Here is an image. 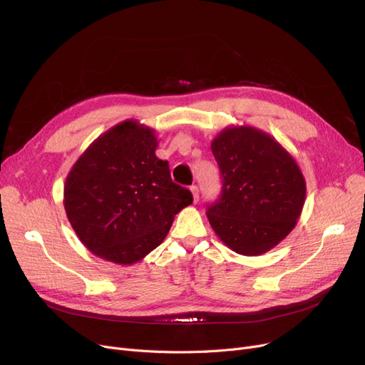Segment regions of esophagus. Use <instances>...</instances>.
Returning <instances> with one entry per match:
<instances>
[{"label":"esophagus","instance_id":"1","mask_svg":"<svg viewBox=\"0 0 365 365\" xmlns=\"http://www.w3.org/2000/svg\"><path fill=\"white\" fill-rule=\"evenodd\" d=\"M190 192H192V200H194V204H197L198 202V200H200V189H198V186H190Z\"/></svg>","mask_w":365,"mask_h":365}]
</instances>
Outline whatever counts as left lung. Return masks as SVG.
Listing matches in <instances>:
<instances>
[{"label":"left lung","mask_w":365,"mask_h":365,"mask_svg":"<svg viewBox=\"0 0 365 365\" xmlns=\"http://www.w3.org/2000/svg\"><path fill=\"white\" fill-rule=\"evenodd\" d=\"M222 197L207 217L232 252L260 256L289 235L302 215L306 180L292 153L253 125H227L212 140Z\"/></svg>","instance_id":"8db88e82"}]
</instances>
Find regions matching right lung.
Masks as SVG:
<instances>
[{
	"instance_id": "add662e5",
	"label": "right lung",
	"mask_w": 365,
	"mask_h": 365,
	"mask_svg": "<svg viewBox=\"0 0 365 365\" xmlns=\"http://www.w3.org/2000/svg\"><path fill=\"white\" fill-rule=\"evenodd\" d=\"M157 146L155 130L125 120L93 140L68 173L66 217L94 256L124 266L142 260L192 204L189 189L173 183Z\"/></svg>"
}]
</instances>
